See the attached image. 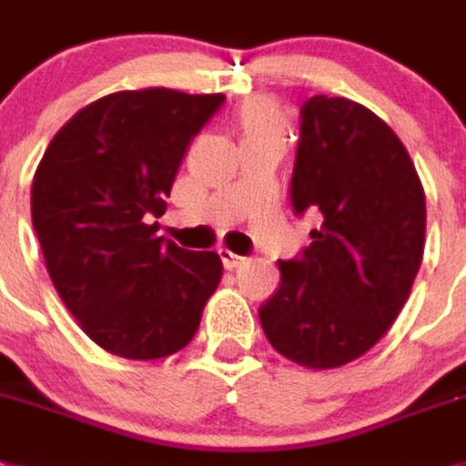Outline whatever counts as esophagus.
<instances>
[{
  "instance_id": "34e87169",
  "label": "esophagus",
  "mask_w": 466,
  "mask_h": 466,
  "mask_svg": "<svg viewBox=\"0 0 466 466\" xmlns=\"http://www.w3.org/2000/svg\"><path fill=\"white\" fill-rule=\"evenodd\" d=\"M218 256H220L222 267H225V269H237V267L244 262V258L237 256V253H232V250H228V248L218 250Z\"/></svg>"
}]
</instances>
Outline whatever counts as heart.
I'll list each match as a JSON object with an SVG mask.
<instances>
[{"label":"heart","instance_id":"1","mask_svg":"<svg viewBox=\"0 0 466 466\" xmlns=\"http://www.w3.org/2000/svg\"><path fill=\"white\" fill-rule=\"evenodd\" d=\"M238 137L241 145L246 143H277L286 145V133H289V124L283 116L281 107L269 98H253L246 100L238 107L237 116Z\"/></svg>","mask_w":466,"mask_h":466}]
</instances>
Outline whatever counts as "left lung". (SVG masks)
Masks as SVG:
<instances>
[{"mask_svg": "<svg viewBox=\"0 0 466 466\" xmlns=\"http://www.w3.org/2000/svg\"><path fill=\"white\" fill-rule=\"evenodd\" d=\"M300 116L290 201L323 222L302 258L279 260L281 283L260 323L279 354L329 370L373 350L406 305L427 204L408 149L368 107L314 96Z\"/></svg>", "mask_w": 466, "mask_h": 466, "instance_id": "left-lung-1", "label": "left lung"}]
</instances>
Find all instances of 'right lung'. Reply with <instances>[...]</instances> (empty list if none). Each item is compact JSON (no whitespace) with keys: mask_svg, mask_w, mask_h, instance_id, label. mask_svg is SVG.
I'll return each instance as SVG.
<instances>
[{"mask_svg":"<svg viewBox=\"0 0 466 466\" xmlns=\"http://www.w3.org/2000/svg\"><path fill=\"white\" fill-rule=\"evenodd\" d=\"M225 96L173 88L93 100L54 136L32 177V225L79 329L110 354L152 361L189 345L222 277L213 250L157 237L189 140Z\"/></svg>","mask_w":466,"mask_h":466,"instance_id":"add662e5","label":"right lung"}]
</instances>
